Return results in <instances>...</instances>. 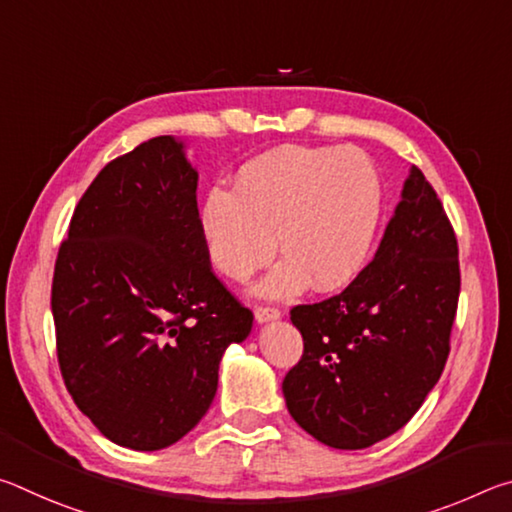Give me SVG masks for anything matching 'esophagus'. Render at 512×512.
I'll return each mask as SVG.
<instances>
[{"label":"esophagus","mask_w":512,"mask_h":512,"mask_svg":"<svg viewBox=\"0 0 512 512\" xmlns=\"http://www.w3.org/2000/svg\"><path fill=\"white\" fill-rule=\"evenodd\" d=\"M280 318H282V311L275 307H257L255 309V320L259 325L273 323V320H280Z\"/></svg>","instance_id":"34e87169"}]
</instances>
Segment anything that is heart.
I'll return each instance as SVG.
<instances>
[{
    "instance_id": "obj_1",
    "label": "heart",
    "mask_w": 512,
    "mask_h": 512,
    "mask_svg": "<svg viewBox=\"0 0 512 512\" xmlns=\"http://www.w3.org/2000/svg\"><path fill=\"white\" fill-rule=\"evenodd\" d=\"M384 210V178L363 151L280 146L241 164L232 192L214 187L205 196L198 230L210 264L235 282L250 280L280 248L284 259L255 287L277 300L309 284L339 291L357 280Z\"/></svg>"
}]
</instances>
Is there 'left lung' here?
I'll list each match as a JSON object with an SVG mask.
<instances>
[{"label": "left lung", "instance_id": "8db88e82", "mask_svg": "<svg viewBox=\"0 0 512 512\" xmlns=\"http://www.w3.org/2000/svg\"><path fill=\"white\" fill-rule=\"evenodd\" d=\"M461 271L443 203L418 167L372 262L339 296L291 309L305 341L282 381L291 418L334 449L402 429L443 375Z\"/></svg>", "mask_w": 512, "mask_h": 512}]
</instances>
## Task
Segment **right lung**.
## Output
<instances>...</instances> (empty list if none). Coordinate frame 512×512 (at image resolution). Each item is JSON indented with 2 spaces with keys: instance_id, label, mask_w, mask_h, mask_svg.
<instances>
[{
  "instance_id": "right-lung-1",
  "label": "right lung",
  "mask_w": 512,
  "mask_h": 512,
  "mask_svg": "<svg viewBox=\"0 0 512 512\" xmlns=\"http://www.w3.org/2000/svg\"><path fill=\"white\" fill-rule=\"evenodd\" d=\"M185 142L153 137L101 169L60 244L51 311L69 395L115 445L155 452L210 409L253 311L216 280Z\"/></svg>"
}]
</instances>
